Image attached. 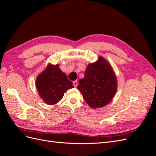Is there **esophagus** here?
I'll return each mask as SVG.
<instances>
[{"mask_svg":"<svg viewBox=\"0 0 156 156\" xmlns=\"http://www.w3.org/2000/svg\"><path fill=\"white\" fill-rule=\"evenodd\" d=\"M73 86H74L75 87H77V85H78L77 81H73Z\"/></svg>","mask_w":156,"mask_h":156,"instance_id":"34e87169","label":"esophagus"}]
</instances>
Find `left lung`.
<instances>
[{
    "label": "left lung",
    "mask_w": 156,
    "mask_h": 156,
    "mask_svg": "<svg viewBox=\"0 0 156 156\" xmlns=\"http://www.w3.org/2000/svg\"><path fill=\"white\" fill-rule=\"evenodd\" d=\"M77 88L87 104L93 108L109 103L117 91V79L111 65L102 56L89 64L84 78L79 81Z\"/></svg>",
    "instance_id": "1"
}]
</instances>
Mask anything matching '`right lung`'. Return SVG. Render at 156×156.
<instances>
[{"mask_svg":"<svg viewBox=\"0 0 156 156\" xmlns=\"http://www.w3.org/2000/svg\"><path fill=\"white\" fill-rule=\"evenodd\" d=\"M72 84L59 68L58 64H48L36 79V87L40 98L50 105L60 101L64 93L74 87Z\"/></svg>","mask_w":156,"mask_h":156,"instance_id":"add662e5","label":"right lung"}]
</instances>
